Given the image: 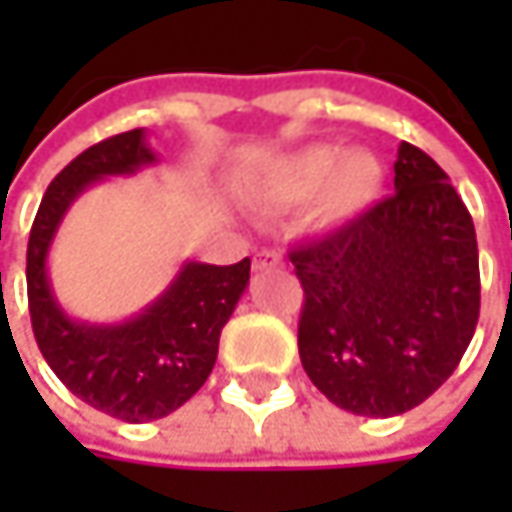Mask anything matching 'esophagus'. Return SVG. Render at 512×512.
Returning a JSON list of instances; mask_svg holds the SVG:
<instances>
[{
  "instance_id": "esophagus-1",
  "label": "esophagus",
  "mask_w": 512,
  "mask_h": 512,
  "mask_svg": "<svg viewBox=\"0 0 512 512\" xmlns=\"http://www.w3.org/2000/svg\"><path fill=\"white\" fill-rule=\"evenodd\" d=\"M275 266H281V255H275V252H257L255 255V269H275Z\"/></svg>"
}]
</instances>
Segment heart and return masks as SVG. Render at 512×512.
<instances>
[{
  "label": "heart",
  "mask_w": 512,
  "mask_h": 512,
  "mask_svg": "<svg viewBox=\"0 0 512 512\" xmlns=\"http://www.w3.org/2000/svg\"><path fill=\"white\" fill-rule=\"evenodd\" d=\"M385 171L370 151H341L332 145L302 148L278 159L257 183L266 210H290L314 198L311 219L320 228H341L358 219L382 189Z\"/></svg>",
  "instance_id": "obj_1"
}]
</instances>
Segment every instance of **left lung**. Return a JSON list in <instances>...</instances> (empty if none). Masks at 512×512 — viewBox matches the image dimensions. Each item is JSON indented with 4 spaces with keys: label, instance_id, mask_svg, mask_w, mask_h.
Wrapping results in <instances>:
<instances>
[{
    "label": "left lung",
    "instance_id": "left-lung-1",
    "mask_svg": "<svg viewBox=\"0 0 512 512\" xmlns=\"http://www.w3.org/2000/svg\"><path fill=\"white\" fill-rule=\"evenodd\" d=\"M305 290L299 358L341 409L391 418L460 364L480 317L471 213L436 159L403 142L394 195L290 249Z\"/></svg>",
    "mask_w": 512,
    "mask_h": 512
}]
</instances>
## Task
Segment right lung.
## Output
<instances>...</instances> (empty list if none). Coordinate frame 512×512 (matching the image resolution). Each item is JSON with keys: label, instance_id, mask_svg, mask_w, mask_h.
<instances>
[{"label": "right lung", "instance_id": "add662e5", "mask_svg": "<svg viewBox=\"0 0 512 512\" xmlns=\"http://www.w3.org/2000/svg\"><path fill=\"white\" fill-rule=\"evenodd\" d=\"M151 162L156 156L145 145V130L118 133L82 151L47 186L26 252L32 332L52 373L88 406L130 424L171 415L207 382L219 335L252 269L249 257L231 266L189 260L156 302L118 326L76 323L58 308L47 252L67 207L91 183Z\"/></svg>", "mask_w": 512, "mask_h": 512}]
</instances>
